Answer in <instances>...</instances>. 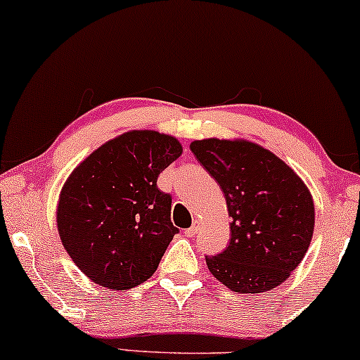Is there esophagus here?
I'll return each instance as SVG.
<instances>
[{
	"label": "esophagus",
	"mask_w": 360,
	"mask_h": 360,
	"mask_svg": "<svg viewBox=\"0 0 360 360\" xmlns=\"http://www.w3.org/2000/svg\"><path fill=\"white\" fill-rule=\"evenodd\" d=\"M199 227H201V221L194 219V221H193V226H191L189 229H186V236H189V238H193V236L198 234Z\"/></svg>",
	"instance_id": "obj_1"
}]
</instances>
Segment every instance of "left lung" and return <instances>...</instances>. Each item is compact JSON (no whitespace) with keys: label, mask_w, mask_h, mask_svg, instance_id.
I'll list each match as a JSON object with an SVG mask.
<instances>
[{"label":"left lung","mask_w":360,"mask_h":360,"mask_svg":"<svg viewBox=\"0 0 360 360\" xmlns=\"http://www.w3.org/2000/svg\"><path fill=\"white\" fill-rule=\"evenodd\" d=\"M189 148L217 181L231 216L229 245L206 256L209 272L239 294L277 288L311 245V191L292 167L249 139H195Z\"/></svg>","instance_id":"left-lung-1"}]
</instances>
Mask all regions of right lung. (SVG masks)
Listing matches in <instances>:
<instances>
[{"mask_svg":"<svg viewBox=\"0 0 360 360\" xmlns=\"http://www.w3.org/2000/svg\"><path fill=\"white\" fill-rule=\"evenodd\" d=\"M181 154L174 136L131 129L94 149L68 176L56 206L58 233L94 284L127 290L156 272L179 233L158 176Z\"/></svg>","mask_w":360,"mask_h":360,"instance_id":"obj_1","label":"right lung"}]
</instances>
